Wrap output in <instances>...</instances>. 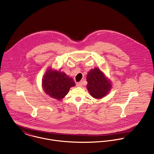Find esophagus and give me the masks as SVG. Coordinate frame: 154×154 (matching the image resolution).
I'll return each mask as SVG.
<instances>
[{"mask_svg": "<svg viewBox=\"0 0 154 154\" xmlns=\"http://www.w3.org/2000/svg\"><path fill=\"white\" fill-rule=\"evenodd\" d=\"M76 85H77V87H82V85H83V84H82V82H78V83H77V84H76Z\"/></svg>", "mask_w": 154, "mask_h": 154, "instance_id": "1", "label": "esophagus"}]
</instances>
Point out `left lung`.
<instances>
[{
    "instance_id": "1",
    "label": "left lung",
    "mask_w": 154,
    "mask_h": 154,
    "mask_svg": "<svg viewBox=\"0 0 154 154\" xmlns=\"http://www.w3.org/2000/svg\"><path fill=\"white\" fill-rule=\"evenodd\" d=\"M87 89L95 99H101L107 95L112 88L110 80L98 68L91 69L86 76Z\"/></svg>"
}]
</instances>
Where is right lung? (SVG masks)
Here are the masks:
<instances>
[{"instance_id": "1", "label": "right lung", "mask_w": 154, "mask_h": 154, "mask_svg": "<svg viewBox=\"0 0 154 154\" xmlns=\"http://www.w3.org/2000/svg\"><path fill=\"white\" fill-rule=\"evenodd\" d=\"M75 86L72 77L60 69L48 68L42 79V88L45 93L50 97L62 100L69 92L71 88Z\"/></svg>"}]
</instances>
